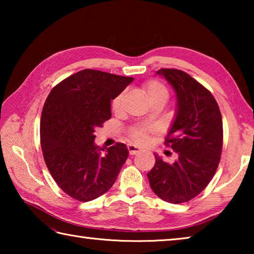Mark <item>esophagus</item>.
Listing matches in <instances>:
<instances>
[{"mask_svg":"<svg viewBox=\"0 0 254 254\" xmlns=\"http://www.w3.org/2000/svg\"><path fill=\"white\" fill-rule=\"evenodd\" d=\"M127 150H128V153H130L131 156L141 152V149L139 147H136V145H134V144H127Z\"/></svg>","mask_w":254,"mask_h":254,"instance_id":"1","label":"esophagus"}]
</instances>
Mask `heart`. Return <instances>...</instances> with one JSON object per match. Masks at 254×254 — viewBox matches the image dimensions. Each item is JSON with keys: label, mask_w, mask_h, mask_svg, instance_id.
<instances>
[{"label": "heart", "mask_w": 254, "mask_h": 254, "mask_svg": "<svg viewBox=\"0 0 254 254\" xmlns=\"http://www.w3.org/2000/svg\"><path fill=\"white\" fill-rule=\"evenodd\" d=\"M144 92L149 101L158 97H163L166 98V100L168 98V89L166 88L165 85L158 80L148 81V83L144 85ZM123 97H124V92L120 93L119 95L112 101V109L115 111L119 110L120 107H121ZM130 135L133 139V141H135L136 143H143L145 142V140H147V130H144V128H141V127L133 128L130 133Z\"/></svg>", "instance_id": "heart-1"}]
</instances>
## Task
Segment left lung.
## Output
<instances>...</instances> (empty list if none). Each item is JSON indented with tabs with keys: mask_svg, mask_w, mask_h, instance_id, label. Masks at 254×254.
Segmentation results:
<instances>
[{
	"mask_svg": "<svg viewBox=\"0 0 254 254\" xmlns=\"http://www.w3.org/2000/svg\"><path fill=\"white\" fill-rule=\"evenodd\" d=\"M157 75L176 93V113L165 143L178 158L168 163L154 153L156 163L147 176L158 197L180 204L195 198L215 175L223 147L222 115L212 93L187 72L162 68Z\"/></svg>",
	"mask_w": 254,
	"mask_h": 254,
	"instance_id": "8db88e82",
	"label": "left lung"
}]
</instances>
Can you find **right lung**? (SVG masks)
Returning <instances> with one entry per match:
<instances>
[{"instance_id": "obj_1", "label": "right lung", "mask_w": 254, "mask_h": 254, "mask_svg": "<svg viewBox=\"0 0 254 254\" xmlns=\"http://www.w3.org/2000/svg\"><path fill=\"white\" fill-rule=\"evenodd\" d=\"M133 79L84 69L55 86L47 97L41 149L55 182L72 198L89 201L105 194L127 161L126 144L98 149L94 132L111 119V101Z\"/></svg>"}]
</instances>
